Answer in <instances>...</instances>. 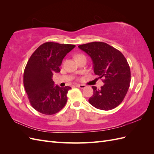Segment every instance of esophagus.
Wrapping results in <instances>:
<instances>
[{"mask_svg":"<svg viewBox=\"0 0 154 154\" xmlns=\"http://www.w3.org/2000/svg\"><path fill=\"white\" fill-rule=\"evenodd\" d=\"M76 87L80 88H84L86 87V86L85 85H82V84H77Z\"/></svg>","mask_w":154,"mask_h":154,"instance_id":"34e87169","label":"esophagus"}]
</instances>
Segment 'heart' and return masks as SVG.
<instances>
[{
  "label": "heart",
  "instance_id": "1",
  "mask_svg": "<svg viewBox=\"0 0 154 154\" xmlns=\"http://www.w3.org/2000/svg\"><path fill=\"white\" fill-rule=\"evenodd\" d=\"M80 56H83V55H82V54H80V55H78L77 57H80Z\"/></svg>",
  "mask_w": 154,
  "mask_h": 154
}]
</instances>
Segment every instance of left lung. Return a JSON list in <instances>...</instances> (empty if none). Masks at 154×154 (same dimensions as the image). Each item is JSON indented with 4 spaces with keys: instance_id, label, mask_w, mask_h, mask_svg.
<instances>
[{
    "instance_id": "obj_1",
    "label": "left lung",
    "mask_w": 154,
    "mask_h": 154,
    "mask_svg": "<svg viewBox=\"0 0 154 154\" xmlns=\"http://www.w3.org/2000/svg\"><path fill=\"white\" fill-rule=\"evenodd\" d=\"M91 57L94 72L105 84L97 89L92 86L93 95L88 102L95 108L112 110L124 100L130 87L131 73L127 59L120 51L101 42L78 45Z\"/></svg>"
}]
</instances>
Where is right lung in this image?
I'll use <instances>...</instances> for the list:
<instances>
[{
	"mask_svg": "<svg viewBox=\"0 0 154 154\" xmlns=\"http://www.w3.org/2000/svg\"><path fill=\"white\" fill-rule=\"evenodd\" d=\"M75 45L45 42L32 54L24 72V85L31 105L45 115H53L62 110L67 101L69 86L54 85L53 75L60 72L63 58Z\"/></svg>",
	"mask_w": 154,
	"mask_h": 154,
	"instance_id": "right-lung-1",
	"label": "right lung"
}]
</instances>
